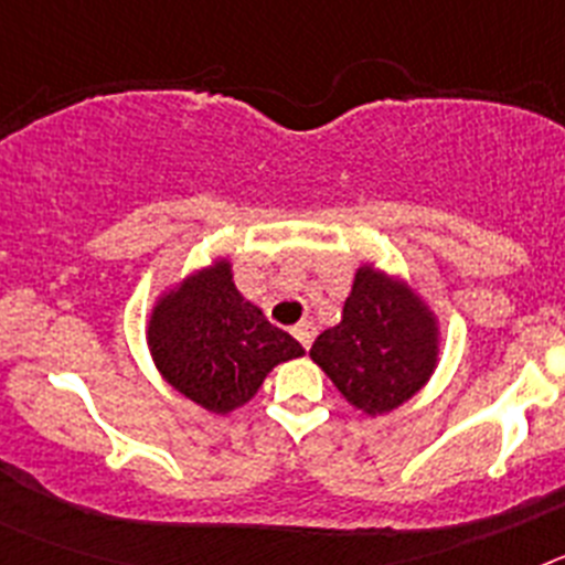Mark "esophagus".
Listing matches in <instances>:
<instances>
[{
	"label": "esophagus",
	"instance_id": "1",
	"mask_svg": "<svg viewBox=\"0 0 565 565\" xmlns=\"http://www.w3.org/2000/svg\"><path fill=\"white\" fill-rule=\"evenodd\" d=\"M313 333H317V328H313V322L311 319H302V322H299L297 328H294V337H297V342L302 344V348H311V342H313Z\"/></svg>",
	"mask_w": 565,
	"mask_h": 565
}]
</instances>
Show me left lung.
<instances>
[{"instance_id": "left-lung-1", "label": "left lung", "mask_w": 565, "mask_h": 565, "mask_svg": "<svg viewBox=\"0 0 565 565\" xmlns=\"http://www.w3.org/2000/svg\"><path fill=\"white\" fill-rule=\"evenodd\" d=\"M311 359L348 404L384 416L430 382L438 364V319L404 279L364 263L339 326L319 333Z\"/></svg>"}]
</instances>
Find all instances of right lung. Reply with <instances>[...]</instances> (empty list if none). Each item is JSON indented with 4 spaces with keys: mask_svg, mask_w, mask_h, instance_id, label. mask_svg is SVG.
Wrapping results in <instances>:
<instances>
[{
    "mask_svg": "<svg viewBox=\"0 0 565 565\" xmlns=\"http://www.w3.org/2000/svg\"><path fill=\"white\" fill-rule=\"evenodd\" d=\"M147 344L174 391L217 416L252 402L277 364L306 353L237 291L226 257L158 297Z\"/></svg>",
    "mask_w": 565,
    "mask_h": 565,
    "instance_id": "1",
    "label": "right lung"
}]
</instances>
